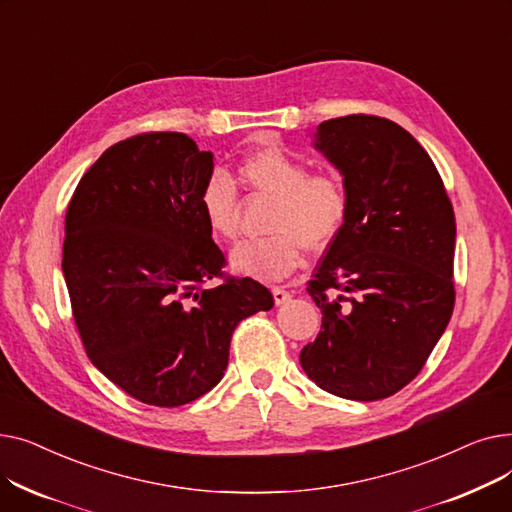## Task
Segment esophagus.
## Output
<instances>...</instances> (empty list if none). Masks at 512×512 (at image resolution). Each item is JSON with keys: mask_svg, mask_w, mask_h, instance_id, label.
Returning a JSON list of instances; mask_svg holds the SVG:
<instances>
[{"mask_svg": "<svg viewBox=\"0 0 512 512\" xmlns=\"http://www.w3.org/2000/svg\"><path fill=\"white\" fill-rule=\"evenodd\" d=\"M272 294H274V303H276V305H284V303H288V301L292 299V294H290L288 290L280 288V286H274V288H272Z\"/></svg>", "mask_w": 512, "mask_h": 512, "instance_id": "34e87169", "label": "esophagus"}]
</instances>
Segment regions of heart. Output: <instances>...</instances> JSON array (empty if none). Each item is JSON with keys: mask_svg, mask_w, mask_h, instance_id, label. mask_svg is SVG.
<instances>
[{"mask_svg": "<svg viewBox=\"0 0 512 512\" xmlns=\"http://www.w3.org/2000/svg\"><path fill=\"white\" fill-rule=\"evenodd\" d=\"M240 180L253 193L274 199L267 232L230 255L232 270L259 280H282L303 261L305 249L326 251L348 218V193L334 174H309L307 164L280 145H263L240 161ZM199 207L215 238L232 240L238 232V193L224 172H213L199 195Z\"/></svg>", "mask_w": 512, "mask_h": 512, "instance_id": "heart-1", "label": "heart"}]
</instances>
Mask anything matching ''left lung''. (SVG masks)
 <instances>
[{"instance_id":"left-lung-1","label":"left lung","mask_w":512,"mask_h":512,"mask_svg":"<svg viewBox=\"0 0 512 512\" xmlns=\"http://www.w3.org/2000/svg\"><path fill=\"white\" fill-rule=\"evenodd\" d=\"M313 147L342 176L348 218L309 282L324 317L299 361L321 390L380 400L415 378L450 321L454 211L432 157L392 120H326Z\"/></svg>"}]
</instances>
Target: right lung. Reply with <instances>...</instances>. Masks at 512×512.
I'll return each instance as SVG.
<instances>
[{"label": "right lung", "instance_id": "obj_1", "mask_svg": "<svg viewBox=\"0 0 512 512\" xmlns=\"http://www.w3.org/2000/svg\"><path fill=\"white\" fill-rule=\"evenodd\" d=\"M213 153L182 132H147L107 149L66 211L62 272L91 363L132 398L186 405L224 378L242 319L274 307L251 278L222 276L199 195Z\"/></svg>", "mask_w": 512, "mask_h": 512}]
</instances>
